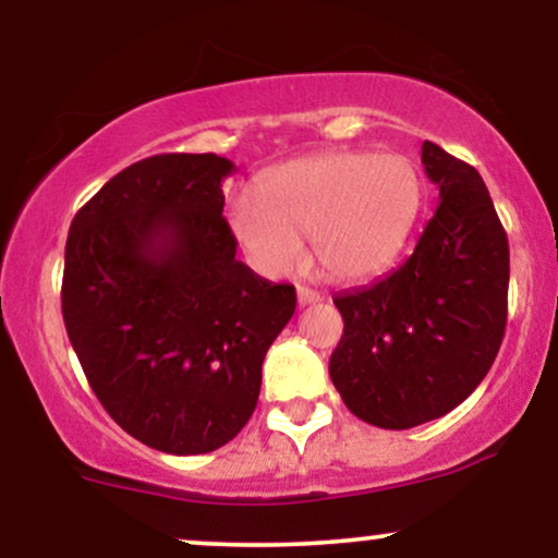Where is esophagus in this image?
Masks as SVG:
<instances>
[{
  "instance_id": "34e87169",
  "label": "esophagus",
  "mask_w": 558,
  "mask_h": 558,
  "mask_svg": "<svg viewBox=\"0 0 558 558\" xmlns=\"http://www.w3.org/2000/svg\"><path fill=\"white\" fill-rule=\"evenodd\" d=\"M317 301H323V293L315 291V288L299 286V304H301V306H306V304H317Z\"/></svg>"
}]
</instances>
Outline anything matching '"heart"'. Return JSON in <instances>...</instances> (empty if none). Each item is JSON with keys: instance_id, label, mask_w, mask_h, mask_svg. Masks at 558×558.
<instances>
[{"instance_id": "heart-1", "label": "heart", "mask_w": 558, "mask_h": 558, "mask_svg": "<svg viewBox=\"0 0 558 558\" xmlns=\"http://www.w3.org/2000/svg\"><path fill=\"white\" fill-rule=\"evenodd\" d=\"M425 185L403 155L325 151L267 172L257 194H235L228 228L248 262L286 275L304 257L312 235L328 278L356 283L388 270L417 222Z\"/></svg>"}]
</instances>
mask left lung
<instances>
[{
    "label": "left lung",
    "instance_id": "obj_1",
    "mask_svg": "<svg viewBox=\"0 0 558 558\" xmlns=\"http://www.w3.org/2000/svg\"><path fill=\"white\" fill-rule=\"evenodd\" d=\"M422 165L438 207L412 257L338 293L330 380L351 414L407 430L444 417L488 375L504 341L509 241L480 172L433 141Z\"/></svg>",
    "mask_w": 558,
    "mask_h": 558
}]
</instances>
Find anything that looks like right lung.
<instances>
[{
    "mask_svg": "<svg viewBox=\"0 0 558 558\" xmlns=\"http://www.w3.org/2000/svg\"><path fill=\"white\" fill-rule=\"evenodd\" d=\"M217 155H157L73 217L62 317L86 380L128 435L191 457L226 446L259 399L262 362L296 310L293 286L235 259Z\"/></svg>",
    "mask_w": 558,
    "mask_h": 558,
    "instance_id": "right-lung-1",
    "label": "right lung"
}]
</instances>
